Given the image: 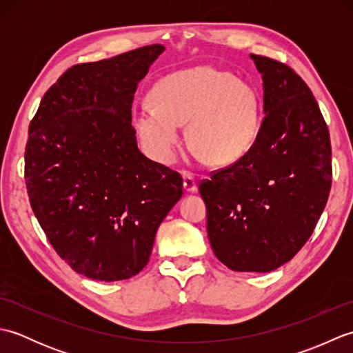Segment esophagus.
<instances>
[{
	"label": "esophagus",
	"instance_id": "obj_1",
	"mask_svg": "<svg viewBox=\"0 0 353 353\" xmlns=\"http://www.w3.org/2000/svg\"><path fill=\"white\" fill-rule=\"evenodd\" d=\"M183 190L186 192H197V183L194 181V177L190 174V172H183Z\"/></svg>",
	"mask_w": 353,
	"mask_h": 353
}]
</instances>
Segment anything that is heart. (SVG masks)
I'll list each match as a JSON object with an SVG mask.
<instances>
[{
	"instance_id": "b5f03b06",
	"label": "heart",
	"mask_w": 353,
	"mask_h": 353,
	"mask_svg": "<svg viewBox=\"0 0 353 353\" xmlns=\"http://www.w3.org/2000/svg\"><path fill=\"white\" fill-rule=\"evenodd\" d=\"M191 147L216 167L234 163L253 147L261 127L254 89L234 74L211 68L179 71L157 81L153 101L134 108V127L145 152L171 163L188 124Z\"/></svg>"
}]
</instances>
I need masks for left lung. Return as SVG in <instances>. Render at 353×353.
I'll return each instance as SVG.
<instances>
[{
    "mask_svg": "<svg viewBox=\"0 0 353 353\" xmlns=\"http://www.w3.org/2000/svg\"><path fill=\"white\" fill-rule=\"evenodd\" d=\"M264 88L253 147L200 185L208 238L234 272L268 273L302 249L326 206L331 139L311 89L290 66L250 54Z\"/></svg>",
    "mask_w": 353,
    "mask_h": 353,
    "instance_id": "obj_1",
    "label": "left lung"
}]
</instances>
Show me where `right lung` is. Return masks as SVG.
<instances>
[{"mask_svg": "<svg viewBox=\"0 0 353 353\" xmlns=\"http://www.w3.org/2000/svg\"><path fill=\"white\" fill-rule=\"evenodd\" d=\"M159 43L72 66L30 123L26 183L59 256L89 279H129L147 265L182 177L139 152L132 103Z\"/></svg>", "mask_w": 353, "mask_h": 353, "instance_id": "add662e5", "label": "right lung"}]
</instances>
